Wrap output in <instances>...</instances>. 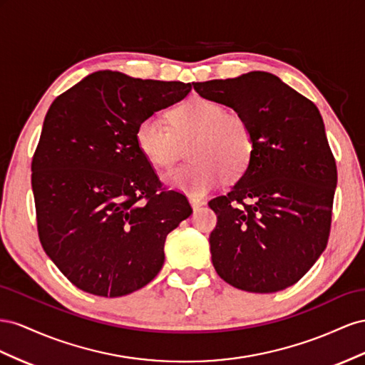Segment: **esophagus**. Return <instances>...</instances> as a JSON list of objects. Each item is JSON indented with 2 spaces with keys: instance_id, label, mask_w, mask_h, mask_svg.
Here are the masks:
<instances>
[{
  "instance_id": "esophagus-1",
  "label": "esophagus",
  "mask_w": 365,
  "mask_h": 365,
  "mask_svg": "<svg viewBox=\"0 0 365 365\" xmlns=\"http://www.w3.org/2000/svg\"><path fill=\"white\" fill-rule=\"evenodd\" d=\"M190 203L192 206V210H199L200 206L205 205V202L202 199H199V197H190Z\"/></svg>"
}]
</instances>
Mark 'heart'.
<instances>
[{
	"label": "heart",
	"instance_id": "heart-1",
	"mask_svg": "<svg viewBox=\"0 0 365 365\" xmlns=\"http://www.w3.org/2000/svg\"><path fill=\"white\" fill-rule=\"evenodd\" d=\"M171 128L158 116L145 118L136 128V143L147 160L168 170L183 158L190 145L192 162L165 175L173 188L199 197L237 179L251 165L255 140L242 114L227 111L220 102L195 96L170 111Z\"/></svg>",
	"mask_w": 365,
	"mask_h": 365
}]
</instances>
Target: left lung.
<instances>
[{"instance_id": "1", "label": "left lung", "mask_w": 365, "mask_h": 365, "mask_svg": "<svg viewBox=\"0 0 365 365\" xmlns=\"http://www.w3.org/2000/svg\"><path fill=\"white\" fill-rule=\"evenodd\" d=\"M192 86L242 114L255 140L240 180L207 203L217 214L210 235L217 274L254 294L295 284L327 246L338 182L319 110L266 71Z\"/></svg>"}]
</instances>
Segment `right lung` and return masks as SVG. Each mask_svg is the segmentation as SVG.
I'll use <instances>...</instances> for the list:
<instances>
[{
  "label": "right lung",
  "mask_w": 365,
  "mask_h": 365,
  "mask_svg": "<svg viewBox=\"0 0 365 365\" xmlns=\"http://www.w3.org/2000/svg\"><path fill=\"white\" fill-rule=\"evenodd\" d=\"M191 84L91 73L51 103L32 159L38 237L70 283L98 297L147 286L165 238L192 214L136 143L138 125Z\"/></svg>",
  "instance_id": "obj_1"
}]
</instances>
